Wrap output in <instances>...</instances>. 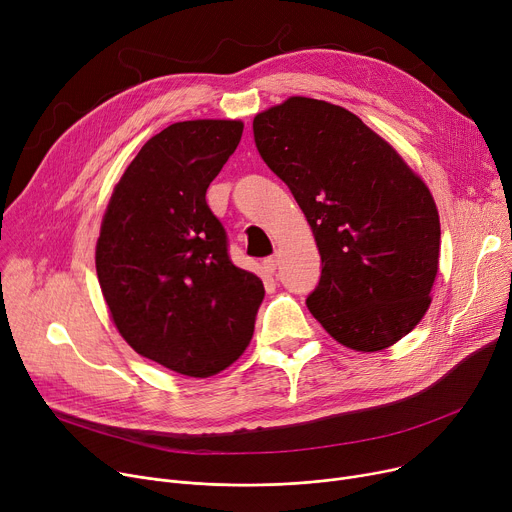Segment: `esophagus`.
Instances as JSON below:
<instances>
[{
    "label": "esophagus",
    "instance_id": "34e87169",
    "mask_svg": "<svg viewBox=\"0 0 512 512\" xmlns=\"http://www.w3.org/2000/svg\"><path fill=\"white\" fill-rule=\"evenodd\" d=\"M277 266H279V260H277V256H268V258H264V260H262V268L266 270L268 275H273L275 270H277Z\"/></svg>",
    "mask_w": 512,
    "mask_h": 512
}]
</instances>
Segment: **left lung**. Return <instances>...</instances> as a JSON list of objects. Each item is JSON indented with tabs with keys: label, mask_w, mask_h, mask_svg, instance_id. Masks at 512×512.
<instances>
[{
	"label": "left lung",
	"mask_w": 512,
	"mask_h": 512,
	"mask_svg": "<svg viewBox=\"0 0 512 512\" xmlns=\"http://www.w3.org/2000/svg\"><path fill=\"white\" fill-rule=\"evenodd\" d=\"M260 157L312 227L322 275L306 304L355 351L395 345L430 308L436 202L397 150L351 111L291 97L254 117Z\"/></svg>",
	"instance_id": "obj_1"
}]
</instances>
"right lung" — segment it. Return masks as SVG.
<instances>
[{
	"label": "right lung",
	"instance_id": "add662e5",
	"mask_svg": "<svg viewBox=\"0 0 512 512\" xmlns=\"http://www.w3.org/2000/svg\"><path fill=\"white\" fill-rule=\"evenodd\" d=\"M242 132L237 119L171 124L128 165L101 225L97 277L119 335L184 376L229 368L264 299L262 281L231 262L227 233L206 204Z\"/></svg>",
	"mask_w": 512,
	"mask_h": 512
}]
</instances>
